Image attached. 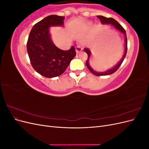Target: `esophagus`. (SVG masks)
Listing matches in <instances>:
<instances>
[{
    "label": "esophagus",
    "mask_w": 149,
    "mask_h": 149,
    "mask_svg": "<svg viewBox=\"0 0 149 149\" xmlns=\"http://www.w3.org/2000/svg\"><path fill=\"white\" fill-rule=\"evenodd\" d=\"M75 49H76V53H77V54L81 53V52H82V50H83V48H82V47L81 46V45H78L77 47H76Z\"/></svg>",
    "instance_id": "obj_1"
}]
</instances>
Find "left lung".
<instances>
[{"mask_svg":"<svg viewBox=\"0 0 149 149\" xmlns=\"http://www.w3.org/2000/svg\"><path fill=\"white\" fill-rule=\"evenodd\" d=\"M99 19H100L101 24H107V25H110L111 26H113V27L119 31H120V33H123L124 35V43H125V49H124V55L123 56V57L121 58V59L118 62V63H117L115 66H114L111 68L105 71H103V72H98L96 71L95 70H94L89 65V58L90 56H91V52L90 51V49L88 48H84V51L88 54V60L86 61V66L88 67V68L89 69V70L93 74H94V75L96 76H106V75H109L111 74H113L114 72H116L118 70L119 66L121 65L122 63L124 61V58L126 56V53H127V37H126V33H125V31L124 29V28L118 22H117L116 20H114V19H112V18H107L105 17L104 16L102 15H97V16Z\"/></svg>","mask_w":149,"mask_h":149,"instance_id":"obj_1","label":"left lung"}]
</instances>
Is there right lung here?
I'll list each match as a JSON object with an SVG mask.
<instances>
[{
	"label": "right lung",
	"mask_w": 149,
	"mask_h": 149,
	"mask_svg": "<svg viewBox=\"0 0 149 149\" xmlns=\"http://www.w3.org/2000/svg\"><path fill=\"white\" fill-rule=\"evenodd\" d=\"M65 17L49 15L36 24L29 34L26 49L31 66L46 78H54L64 73L76 56L73 46L62 50L53 43L49 27L63 26Z\"/></svg>",
	"instance_id": "1"
}]
</instances>
